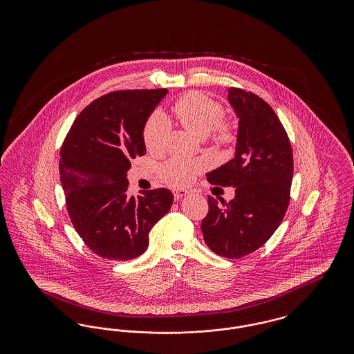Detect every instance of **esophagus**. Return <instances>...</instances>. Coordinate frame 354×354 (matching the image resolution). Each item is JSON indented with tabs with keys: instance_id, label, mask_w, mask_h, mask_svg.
Segmentation results:
<instances>
[{
	"instance_id": "1",
	"label": "esophagus",
	"mask_w": 354,
	"mask_h": 354,
	"mask_svg": "<svg viewBox=\"0 0 354 354\" xmlns=\"http://www.w3.org/2000/svg\"><path fill=\"white\" fill-rule=\"evenodd\" d=\"M187 194H188V191H185V189H175L174 191V199L179 201V199H182L183 196H185Z\"/></svg>"
}]
</instances>
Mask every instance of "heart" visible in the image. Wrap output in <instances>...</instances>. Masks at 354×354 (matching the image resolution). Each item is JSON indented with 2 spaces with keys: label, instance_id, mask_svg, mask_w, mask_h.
Masks as SVG:
<instances>
[{
  "label": "heart",
  "instance_id": "obj_1",
  "mask_svg": "<svg viewBox=\"0 0 354 354\" xmlns=\"http://www.w3.org/2000/svg\"><path fill=\"white\" fill-rule=\"evenodd\" d=\"M172 114L192 134L205 136L214 130V140L219 145H228L235 139L232 126L221 122L224 117L223 106L199 91H191L180 97L172 104ZM143 142L147 151L152 153L163 150L166 143V124L163 119L153 115L147 120L143 129ZM202 169L201 162L171 159L163 166L162 174L169 185L180 187L192 182Z\"/></svg>",
  "mask_w": 354,
  "mask_h": 354
}]
</instances>
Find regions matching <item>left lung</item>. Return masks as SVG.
<instances>
[{
  "instance_id": "1",
  "label": "left lung",
  "mask_w": 354,
  "mask_h": 354,
  "mask_svg": "<svg viewBox=\"0 0 354 354\" xmlns=\"http://www.w3.org/2000/svg\"><path fill=\"white\" fill-rule=\"evenodd\" d=\"M239 118L235 158L207 174L211 185L235 187V198L208 196L203 237L212 252L240 259L264 245L284 219L290 199L293 153L286 129L259 95L228 88Z\"/></svg>"
}]
</instances>
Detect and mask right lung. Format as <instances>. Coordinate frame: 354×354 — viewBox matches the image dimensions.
I'll return each instance as SVG.
<instances>
[{"mask_svg":"<svg viewBox=\"0 0 354 354\" xmlns=\"http://www.w3.org/2000/svg\"><path fill=\"white\" fill-rule=\"evenodd\" d=\"M167 88L119 90L91 102L61 149L59 175L73 227L107 260L126 261L149 247L152 227L171 208L167 188L129 196L130 160L146 153L143 129Z\"/></svg>","mask_w":354,"mask_h":354,"instance_id":"obj_1","label":"right lung"}]
</instances>
